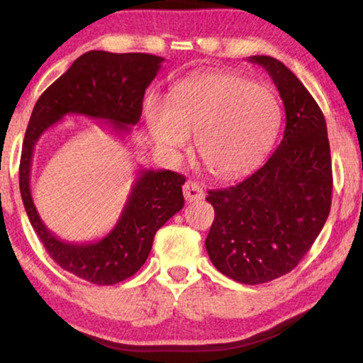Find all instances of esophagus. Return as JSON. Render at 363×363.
<instances>
[{
	"label": "esophagus",
	"instance_id": "obj_1",
	"mask_svg": "<svg viewBox=\"0 0 363 363\" xmlns=\"http://www.w3.org/2000/svg\"><path fill=\"white\" fill-rule=\"evenodd\" d=\"M183 195H185L186 203H195L200 201L201 198L205 196V193H203V188L198 185V183L186 182L185 185H183Z\"/></svg>",
	"mask_w": 363,
	"mask_h": 363
}]
</instances>
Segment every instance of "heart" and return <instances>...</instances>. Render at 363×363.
I'll return each mask as SVG.
<instances>
[{"label":"heart","mask_w":363,"mask_h":363,"mask_svg":"<svg viewBox=\"0 0 363 363\" xmlns=\"http://www.w3.org/2000/svg\"><path fill=\"white\" fill-rule=\"evenodd\" d=\"M148 132L162 150L178 152L195 135V147L215 177L250 170L269 150L279 125L271 91L231 72H210L177 84L167 106L145 104Z\"/></svg>","instance_id":"b5f03b06"}]
</instances>
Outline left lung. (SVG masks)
Returning a JSON list of instances; mask_svg holds the SVG:
<instances>
[{
	"instance_id": "left-lung-1",
	"label": "left lung",
	"mask_w": 363,
	"mask_h": 363,
	"mask_svg": "<svg viewBox=\"0 0 363 363\" xmlns=\"http://www.w3.org/2000/svg\"><path fill=\"white\" fill-rule=\"evenodd\" d=\"M276 84L286 111L279 147L235 186L208 191L215 221L205 241L223 274L262 284L299 264L325 225L332 203V162L324 113L284 64L251 56Z\"/></svg>"
}]
</instances>
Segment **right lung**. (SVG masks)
Wrapping results in <instances>:
<instances>
[{"mask_svg": "<svg viewBox=\"0 0 363 363\" xmlns=\"http://www.w3.org/2000/svg\"><path fill=\"white\" fill-rule=\"evenodd\" d=\"M163 61L143 52L89 51L43 92L29 118L19 165L24 210L49 256L62 269L92 284H117L145 264L155 233L185 205V177L140 168L116 226L97 241L71 242L48 230L34 206L29 188L34 147L48 128L71 113L102 121L122 138L128 135L140 121L145 89Z\"/></svg>", "mask_w": 363, "mask_h": 363, "instance_id": "right-lung-1", "label": "right lung"}]
</instances>
